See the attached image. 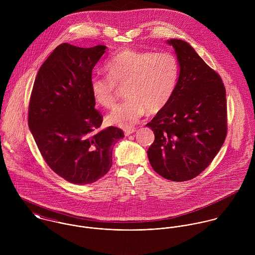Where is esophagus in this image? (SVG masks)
Segmentation results:
<instances>
[{
  "instance_id": "obj_1",
  "label": "esophagus",
  "mask_w": 255,
  "mask_h": 255,
  "mask_svg": "<svg viewBox=\"0 0 255 255\" xmlns=\"http://www.w3.org/2000/svg\"><path fill=\"white\" fill-rule=\"evenodd\" d=\"M135 132V129L134 128H126L125 129V134L127 135V136H128V135H130V134H132V133H134Z\"/></svg>"
}]
</instances>
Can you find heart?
<instances>
[{
	"label": "heart",
	"instance_id": "heart-1",
	"mask_svg": "<svg viewBox=\"0 0 255 255\" xmlns=\"http://www.w3.org/2000/svg\"><path fill=\"white\" fill-rule=\"evenodd\" d=\"M108 78L94 75L89 89L96 104L110 108L115 101V86L125 85L127 100L107 116L109 125L128 128L148 111L163 109L172 98L180 76V64L169 52L150 53L125 49L111 57L105 65Z\"/></svg>",
	"mask_w": 255,
	"mask_h": 255
}]
</instances>
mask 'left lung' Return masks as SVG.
Returning a JSON list of instances; mask_svg holds the SVG:
<instances>
[{"mask_svg": "<svg viewBox=\"0 0 255 255\" xmlns=\"http://www.w3.org/2000/svg\"><path fill=\"white\" fill-rule=\"evenodd\" d=\"M166 43L174 48L180 76L169 103L146 125L155 135L147 155L157 174L185 182L209 166L225 141L226 90L218 73L187 42Z\"/></svg>", "mask_w": 255, "mask_h": 255, "instance_id": "left-lung-1", "label": "left lung"}]
</instances>
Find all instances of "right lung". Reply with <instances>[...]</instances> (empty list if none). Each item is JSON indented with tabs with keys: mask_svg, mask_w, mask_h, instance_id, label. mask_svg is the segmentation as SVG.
Wrapping results in <instances>:
<instances>
[{
	"mask_svg": "<svg viewBox=\"0 0 255 255\" xmlns=\"http://www.w3.org/2000/svg\"><path fill=\"white\" fill-rule=\"evenodd\" d=\"M106 49L59 45L38 71L30 97L28 127L41 155L56 174L74 184L105 176L113 147L124 137L121 128H100L103 117L89 89L92 70Z\"/></svg>",
	"mask_w": 255,
	"mask_h": 255,
	"instance_id": "right-lung-1",
	"label": "right lung"
}]
</instances>
